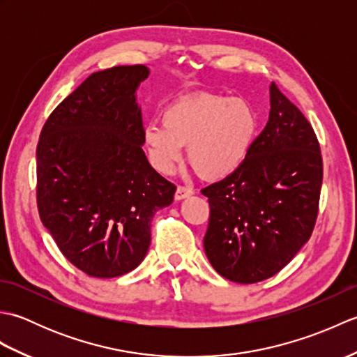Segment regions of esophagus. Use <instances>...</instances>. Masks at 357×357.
Segmentation results:
<instances>
[{
	"mask_svg": "<svg viewBox=\"0 0 357 357\" xmlns=\"http://www.w3.org/2000/svg\"><path fill=\"white\" fill-rule=\"evenodd\" d=\"M192 195H193V190H192V188L183 187V185H178V188H176V193H174V199H176V201H183V199L188 198V196H192Z\"/></svg>",
	"mask_w": 357,
	"mask_h": 357,
	"instance_id": "esophagus-1",
	"label": "esophagus"
}]
</instances>
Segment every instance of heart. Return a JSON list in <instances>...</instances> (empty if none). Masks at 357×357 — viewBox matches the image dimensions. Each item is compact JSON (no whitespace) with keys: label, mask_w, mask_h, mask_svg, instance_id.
Here are the masks:
<instances>
[{"label":"heart","mask_w":357,"mask_h":357,"mask_svg":"<svg viewBox=\"0 0 357 357\" xmlns=\"http://www.w3.org/2000/svg\"><path fill=\"white\" fill-rule=\"evenodd\" d=\"M257 119L252 104L241 98L198 93L170 104L162 124L144 128V146L151 165L170 174L188 161L202 178L219 181L230 176L245 162L256 139Z\"/></svg>","instance_id":"1"}]
</instances>
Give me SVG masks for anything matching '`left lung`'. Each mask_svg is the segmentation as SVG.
<instances>
[{
  "instance_id": "1",
  "label": "left lung",
  "mask_w": 357,
  "mask_h": 357,
  "mask_svg": "<svg viewBox=\"0 0 357 357\" xmlns=\"http://www.w3.org/2000/svg\"><path fill=\"white\" fill-rule=\"evenodd\" d=\"M322 187L313 127L270 84V116L245 162L202 190L210 204L204 250L213 268L238 284L275 276L307 244Z\"/></svg>"
}]
</instances>
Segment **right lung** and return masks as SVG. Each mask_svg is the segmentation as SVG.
Here are the masks:
<instances>
[{"mask_svg": "<svg viewBox=\"0 0 357 357\" xmlns=\"http://www.w3.org/2000/svg\"><path fill=\"white\" fill-rule=\"evenodd\" d=\"M146 66L95 72L52 112L36 147L40 218L61 253L93 278H116L146 257L150 225L176 187L144 153L136 90Z\"/></svg>", "mask_w": 357, "mask_h": 357, "instance_id": "1", "label": "right lung"}]
</instances>
